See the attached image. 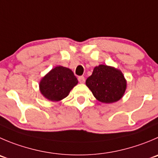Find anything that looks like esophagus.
Listing matches in <instances>:
<instances>
[{"label":"esophagus","instance_id":"esophagus-1","mask_svg":"<svg viewBox=\"0 0 158 158\" xmlns=\"http://www.w3.org/2000/svg\"><path fill=\"white\" fill-rule=\"evenodd\" d=\"M78 81L80 82L81 84L85 83V77H83V76L79 77H78Z\"/></svg>","mask_w":158,"mask_h":158}]
</instances>
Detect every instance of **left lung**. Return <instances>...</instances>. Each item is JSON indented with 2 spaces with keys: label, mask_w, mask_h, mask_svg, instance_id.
I'll return each mask as SVG.
<instances>
[{
  "label": "left lung",
  "mask_w": 158,
  "mask_h": 158,
  "mask_svg": "<svg viewBox=\"0 0 158 158\" xmlns=\"http://www.w3.org/2000/svg\"><path fill=\"white\" fill-rule=\"evenodd\" d=\"M86 85L94 97L103 103H112L123 97L127 81L120 70L106 65L94 67Z\"/></svg>",
  "instance_id": "1"
}]
</instances>
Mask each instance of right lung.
<instances>
[{
    "label": "right lung",
    "mask_w": 158,
    "mask_h": 158,
    "mask_svg": "<svg viewBox=\"0 0 158 158\" xmlns=\"http://www.w3.org/2000/svg\"><path fill=\"white\" fill-rule=\"evenodd\" d=\"M77 82L72 70L59 66L52 69L42 79L40 91L49 100L57 102L67 97Z\"/></svg>",
    "instance_id": "obj_1"
}]
</instances>
